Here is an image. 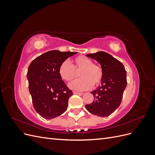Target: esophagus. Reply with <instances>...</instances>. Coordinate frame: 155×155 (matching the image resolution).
I'll return each instance as SVG.
<instances>
[{"label": "esophagus", "instance_id": "1", "mask_svg": "<svg viewBox=\"0 0 155 155\" xmlns=\"http://www.w3.org/2000/svg\"><path fill=\"white\" fill-rule=\"evenodd\" d=\"M73 93L74 94H78V95H83V93L82 92H76V91H73Z\"/></svg>", "mask_w": 155, "mask_h": 155}]
</instances>
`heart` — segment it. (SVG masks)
<instances>
[{"instance_id":"1","label":"heart","mask_w":155,"mask_h":155,"mask_svg":"<svg viewBox=\"0 0 155 155\" xmlns=\"http://www.w3.org/2000/svg\"><path fill=\"white\" fill-rule=\"evenodd\" d=\"M76 71H79V78L69 83V87L75 91H83L91 88L92 86L99 85L104 78V70L99 64L93 63L92 61L84 55H79L72 60L70 65L67 61L60 64L58 72L65 81H70L76 77Z\"/></svg>"}]
</instances>
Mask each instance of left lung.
I'll list each match as a JSON object with an SVG mask.
<instances>
[{"instance_id":"1","label":"left lung","mask_w":155,"mask_h":155,"mask_svg":"<svg viewBox=\"0 0 155 155\" xmlns=\"http://www.w3.org/2000/svg\"><path fill=\"white\" fill-rule=\"evenodd\" d=\"M87 57L96 60L104 70L101 85L91 93L94 100L85 105L91 114L101 117L110 115L120 106L127 86V72L120 61L105 51L89 54Z\"/></svg>"}]
</instances>
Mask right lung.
Masks as SVG:
<instances>
[{
	"mask_svg": "<svg viewBox=\"0 0 155 155\" xmlns=\"http://www.w3.org/2000/svg\"><path fill=\"white\" fill-rule=\"evenodd\" d=\"M76 51L51 50L36 58L28 69L27 79L35 111L45 119H53L66 111L73 95L60 77V64Z\"/></svg>",
	"mask_w": 155,
	"mask_h": 155,
	"instance_id": "1",
	"label": "right lung"
}]
</instances>
